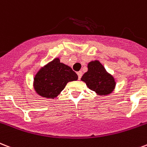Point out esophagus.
Segmentation results:
<instances>
[{"label": "esophagus", "mask_w": 147, "mask_h": 147, "mask_svg": "<svg viewBox=\"0 0 147 147\" xmlns=\"http://www.w3.org/2000/svg\"><path fill=\"white\" fill-rule=\"evenodd\" d=\"M77 75H78V79H80L82 77V72L81 71H79L77 72Z\"/></svg>", "instance_id": "esophagus-1"}]
</instances>
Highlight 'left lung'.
I'll use <instances>...</instances> for the list:
<instances>
[{
    "mask_svg": "<svg viewBox=\"0 0 147 147\" xmlns=\"http://www.w3.org/2000/svg\"><path fill=\"white\" fill-rule=\"evenodd\" d=\"M86 86L98 95L106 96L113 91L116 82L113 76L106 71L98 61H92L88 64V71L81 78Z\"/></svg>",
    "mask_w": 147,
    "mask_h": 147,
    "instance_id": "left-lung-1",
    "label": "left lung"
}]
</instances>
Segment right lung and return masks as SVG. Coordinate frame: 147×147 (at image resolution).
<instances>
[{
  "label": "right lung",
  "instance_id": "obj_1",
  "mask_svg": "<svg viewBox=\"0 0 147 147\" xmlns=\"http://www.w3.org/2000/svg\"><path fill=\"white\" fill-rule=\"evenodd\" d=\"M77 79V74L69 66L61 63L59 59H55L38 71L34 78V87L42 97L54 98L69 82Z\"/></svg>",
  "mask_w": 147,
  "mask_h": 147
}]
</instances>
